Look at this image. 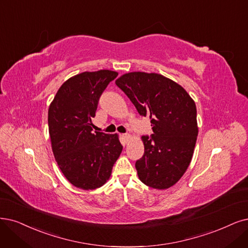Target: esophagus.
<instances>
[{
    "mask_svg": "<svg viewBox=\"0 0 248 248\" xmlns=\"http://www.w3.org/2000/svg\"><path fill=\"white\" fill-rule=\"evenodd\" d=\"M122 136H123V139H124V141L125 144H126L127 142H129V140L131 139V135H130V134H123Z\"/></svg>",
    "mask_w": 248,
    "mask_h": 248,
    "instance_id": "34e87169",
    "label": "esophagus"
}]
</instances>
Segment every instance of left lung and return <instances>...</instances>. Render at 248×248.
Wrapping results in <instances>:
<instances>
[{"label": "left lung", "instance_id": "1", "mask_svg": "<svg viewBox=\"0 0 248 248\" xmlns=\"http://www.w3.org/2000/svg\"><path fill=\"white\" fill-rule=\"evenodd\" d=\"M141 116H149L153 134L142 136L144 155L136 161L139 179L167 189L182 178L198 135L196 106L187 92L157 73L130 72L115 81Z\"/></svg>", "mask_w": 248, "mask_h": 248}]
</instances>
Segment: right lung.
Wrapping results in <instances>:
<instances>
[{
  "mask_svg": "<svg viewBox=\"0 0 248 248\" xmlns=\"http://www.w3.org/2000/svg\"><path fill=\"white\" fill-rule=\"evenodd\" d=\"M117 72H81L67 79L49 107L52 150L63 175L73 186L93 190L105 184L123 151L116 134L93 133L92 117L101 95Z\"/></svg>",
  "mask_w": 248,
  "mask_h": 248,
  "instance_id": "add662e5",
  "label": "right lung"
}]
</instances>
